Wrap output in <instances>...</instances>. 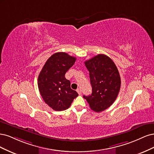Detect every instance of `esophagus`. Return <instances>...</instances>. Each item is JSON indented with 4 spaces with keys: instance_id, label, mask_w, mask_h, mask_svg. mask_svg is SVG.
<instances>
[{
    "instance_id": "esophagus-1",
    "label": "esophagus",
    "mask_w": 154,
    "mask_h": 154,
    "mask_svg": "<svg viewBox=\"0 0 154 154\" xmlns=\"http://www.w3.org/2000/svg\"><path fill=\"white\" fill-rule=\"evenodd\" d=\"M77 92L78 93V94H79V95H81V90H80V89H79V88H78L77 89Z\"/></svg>"
}]
</instances>
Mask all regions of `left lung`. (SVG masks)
I'll return each mask as SVG.
<instances>
[{
  "mask_svg": "<svg viewBox=\"0 0 154 154\" xmlns=\"http://www.w3.org/2000/svg\"><path fill=\"white\" fill-rule=\"evenodd\" d=\"M84 64L90 72L92 93L83 97L93 111L102 112L117 98L121 86L120 73L115 63L104 54H98Z\"/></svg>",
  "mask_w": 154,
  "mask_h": 154,
  "instance_id": "1",
  "label": "left lung"
}]
</instances>
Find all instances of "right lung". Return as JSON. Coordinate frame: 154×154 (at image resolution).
Wrapping results in <instances>:
<instances>
[{
	"mask_svg": "<svg viewBox=\"0 0 154 154\" xmlns=\"http://www.w3.org/2000/svg\"><path fill=\"white\" fill-rule=\"evenodd\" d=\"M76 58L65 52H57L48 59L38 76V86L43 100L52 109L61 111L70 106L78 96L70 88L66 72L75 63Z\"/></svg>",
	"mask_w": 154,
	"mask_h": 154,
	"instance_id": "right-lung-1",
	"label": "right lung"
}]
</instances>
